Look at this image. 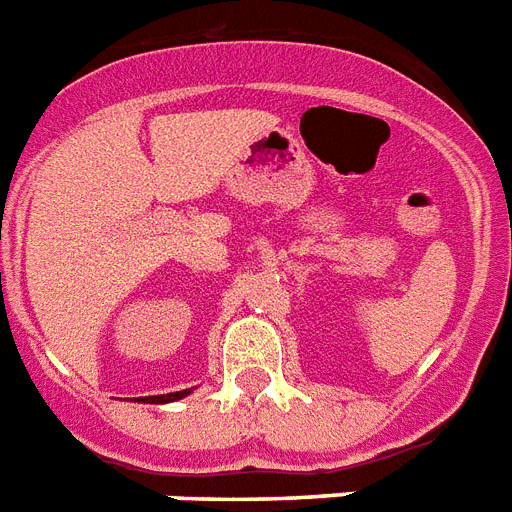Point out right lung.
<instances>
[{
  "label": "right lung",
  "mask_w": 512,
  "mask_h": 512,
  "mask_svg": "<svg viewBox=\"0 0 512 512\" xmlns=\"http://www.w3.org/2000/svg\"><path fill=\"white\" fill-rule=\"evenodd\" d=\"M193 390H180V392H170V395H151V398H133L138 403H154V405H162V403H175V400H183L188 398Z\"/></svg>",
  "instance_id": "add662e5"
}]
</instances>
